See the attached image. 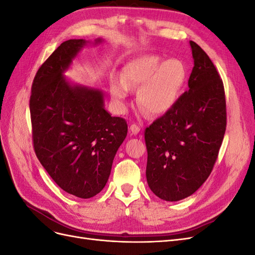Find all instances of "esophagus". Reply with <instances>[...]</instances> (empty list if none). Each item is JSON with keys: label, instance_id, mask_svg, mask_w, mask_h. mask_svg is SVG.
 Returning a JSON list of instances; mask_svg holds the SVG:
<instances>
[{"label": "esophagus", "instance_id": "34e87169", "mask_svg": "<svg viewBox=\"0 0 255 255\" xmlns=\"http://www.w3.org/2000/svg\"><path fill=\"white\" fill-rule=\"evenodd\" d=\"M129 129L133 134H138L140 132V127L136 125V123H132V125H130V127H129Z\"/></svg>", "mask_w": 255, "mask_h": 255}]
</instances>
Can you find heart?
Here are the masks:
<instances>
[{
    "label": "heart",
    "instance_id": "heart-1",
    "mask_svg": "<svg viewBox=\"0 0 255 255\" xmlns=\"http://www.w3.org/2000/svg\"><path fill=\"white\" fill-rule=\"evenodd\" d=\"M186 81V69L179 59L164 61L156 55H142L128 63L121 80L112 83L113 99L125 109L128 88L137 90V103L154 116L170 111L179 99Z\"/></svg>",
    "mask_w": 255,
    "mask_h": 255
}]
</instances>
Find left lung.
I'll use <instances>...</instances> for the list:
<instances>
[{"label": "left lung", "mask_w": 255, "mask_h": 255, "mask_svg": "<svg viewBox=\"0 0 255 255\" xmlns=\"http://www.w3.org/2000/svg\"><path fill=\"white\" fill-rule=\"evenodd\" d=\"M195 66L188 91L144 129L146 182L165 201H179L201 186L217 160L227 128L223 82L215 65L190 41Z\"/></svg>", "instance_id": "obj_1"}]
</instances>
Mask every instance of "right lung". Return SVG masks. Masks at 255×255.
Here are the masks:
<instances>
[{"label":"right lung","mask_w":255,"mask_h":255,"mask_svg":"<svg viewBox=\"0 0 255 255\" xmlns=\"http://www.w3.org/2000/svg\"><path fill=\"white\" fill-rule=\"evenodd\" d=\"M85 44L84 39L63 42L38 69L29 112L40 164L61 189L88 199L109 180L128 123L104 110L101 91L73 87L64 78L63 72Z\"/></svg>","instance_id":"obj_1"}]
</instances>
